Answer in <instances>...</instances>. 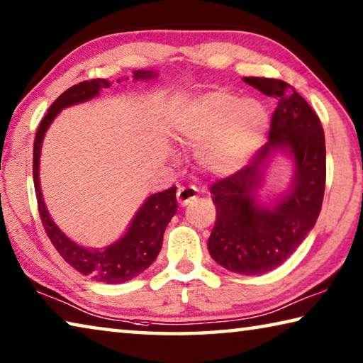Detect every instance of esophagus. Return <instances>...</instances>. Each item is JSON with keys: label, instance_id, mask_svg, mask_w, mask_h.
Returning <instances> with one entry per match:
<instances>
[{"label": "esophagus", "instance_id": "1", "mask_svg": "<svg viewBox=\"0 0 363 363\" xmlns=\"http://www.w3.org/2000/svg\"><path fill=\"white\" fill-rule=\"evenodd\" d=\"M177 201H179L181 206H186L196 199V189L195 187H179L177 190Z\"/></svg>", "mask_w": 363, "mask_h": 363}]
</instances>
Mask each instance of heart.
Instances as JSON below:
<instances>
[{
  "label": "heart",
  "mask_w": 363,
  "mask_h": 363,
  "mask_svg": "<svg viewBox=\"0 0 363 363\" xmlns=\"http://www.w3.org/2000/svg\"><path fill=\"white\" fill-rule=\"evenodd\" d=\"M269 128L267 108L256 99L211 91L190 99L176 115L177 140L199 145L195 160L205 173L230 176L250 162Z\"/></svg>",
  "instance_id": "obj_1"
}]
</instances>
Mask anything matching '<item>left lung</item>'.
<instances>
[{
    "instance_id": "1",
    "label": "left lung",
    "mask_w": 363,
    "mask_h": 363,
    "mask_svg": "<svg viewBox=\"0 0 363 363\" xmlns=\"http://www.w3.org/2000/svg\"><path fill=\"white\" fill-rule=\"evenodd\" d=\"M243 82L279 104L267 144L253 162L211 186L216 223L208 251L230 272L259 275L284 264L314 229L322 210L327 153L320 120L293 86L257 77ZM277 152H285L294 162L291 187L275 201L262 202L257 192Z\"/></svg>"
}]
</instances>
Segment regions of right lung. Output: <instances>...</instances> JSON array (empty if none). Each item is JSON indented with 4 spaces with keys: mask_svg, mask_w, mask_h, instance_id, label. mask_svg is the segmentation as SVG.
I'll return each instance as SVG.
<instances>
[{
    "mask_svg": "<svg viewBox=\"0 0 363 363\" xmlns=\"http://www.w3.org/2000/svg\"><path fill=\"white\" fill-rule=\"evenodd\" d=\"M158 77V73L152 70H136L133 72L134 82L139 79H150ZM126 79V78H125ZM123 79H118L121 83ZM112 86L108 79L97 78L91 82H82L72 86L60 94L52 106L49 107L45 118L41 120L33 144V182L36 200H38V211L41 223L45 225L49 240L59 251V255L77 269L79 274L88 275L97 281L106 284H125V281L138 277L150 264L157 259L162 250L163 233L167 229L171 218L177 211L176 187H171L163 192L153 194L147 199L138 213L134 214L126 232L118 240L107 245L104 248H88L78 245L69 238L54 223L49 214L40 186V157L41 145L48 128L51 126L54 118L64 108L77 106V104L88 102L99 96L102 89Z\"/></svg>",
    "mask_w": 363,
    "mask_h": 363,
    "instance_id": "add662e5",
    "label": "right lung"
}]
</instances>
